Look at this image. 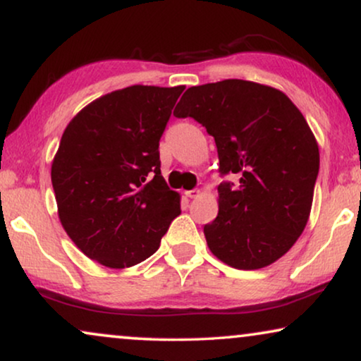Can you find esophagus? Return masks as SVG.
Instances as JSON below:
<instances>
[{"mask_svg": "<svg viewBox=\"0 0 361 361\" xmlns=\"http://www.w3.org/2000/svg\"><path fill=\"white\" fill-rule=\"evenodd\" d=\"M185 195L188 196V198H198V196L201 195L200 190H190V191H185Z\"/></svg>", "mask_w": 361, "mask_h": 361, "instance_id": "34e87169", "label": "esophagus"}]
</instances>
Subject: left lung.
Wrapping results in <instances>:
<instances>
[{
	"mask_svg": "<svg viewBox=\"0 0 361 361\" xmlns=\"http://www.w3.org/2000/svg\"><path fill=\"white\" fill-rule=\"evenodd\" d=\"M173 115L191 117L214 138L219 211L204 224L219 261L254 271L282 257L309 219L320 155L300 110L281 90L241 79L190 87Z\"/></svg>",
	"mask_w": 361,
	"mask_h": 361,
	"instance_id": "left-lung-1",
	"label": "left lung"
}]
</instances>
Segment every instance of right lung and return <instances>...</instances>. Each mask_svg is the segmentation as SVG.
<instances>
[{
	"label": "right lung",
	"mask_w": 361,
	"mask_h": 361,
	"mask_svg": "<svg viewBox=\"0 0 361 361\" xmlns=\"http://www.w3.org/2000/svg\"><path fill=\"white\" fill-rule=\"evenodd\" d=\"M178 87L132 85L94 100L71 120L51 168L62 228L105 267L145 261L181 213L160 170V138Z\"/></svg>",
	"instance_id": "add662e5"
}]
</instances>
